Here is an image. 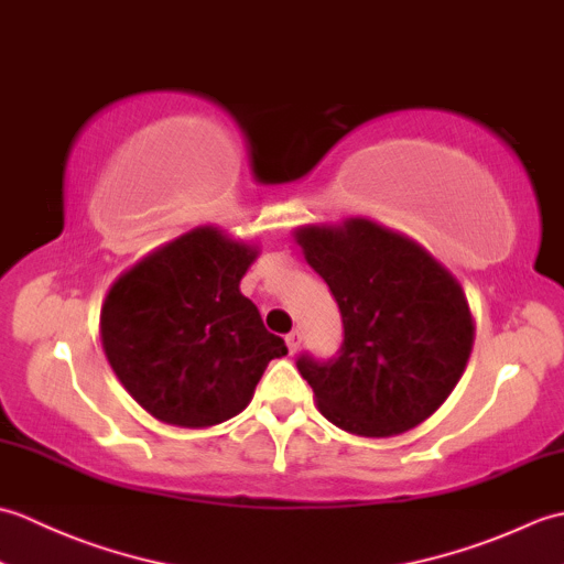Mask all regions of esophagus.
<instances>
[{"mask_svg":"<svg viewBox=\"0 0 564 564\" xmlns=\"http://www.w3.org/2000/svg\"><path fill=\"white\" fill-rule=\"evenodd\" d=\"M285 344H289V351L295 354L297 349H301V332L293 329L291 334H285Z\"/></svg>","mask_w":564,"mask_h":564,"instance_id":"obj_1","label":"esophagus"}]
</instances>
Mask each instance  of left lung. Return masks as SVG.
Masks as SVG:
<instances>
[{
  "instance_id": "obj_1",
  "label": "left lung",
  "mask_w": 564,
  "mask_h": 564,
  "mask_svg": "<svg viewBox=\"0 0 564 564\" xmlns=\"http://www.w3.org/2000/svg\"><path fill=\"white\" fill-rule=\"evenodd\" d=\"M295 242L344 322L339 356L295 361L322 416L370 438L422 424L458 386L473 351L460 283L414 239L366 218L303 225Z\"/></svg>"
}]
</instances>
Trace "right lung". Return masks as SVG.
<instances>
[{
    "mask_svg": "<svg viewBox=\"0 0 564 564\" xmlns=\"http://www.w3.org/2000/svg\"><path fill=\"white\" fill-rule=\"evenodd\" d=\"M257 247L213 225L154 249L118 279L101 307V346L142 410L206 429L251 402L271 358L289 354L239 281Z\"/></svg>",
    "mask_w": 564,
    "mask_h": 564,
    "instance_id": "right-lung-1",
    "label": "right lung"
}]
</instances>
